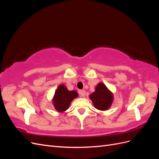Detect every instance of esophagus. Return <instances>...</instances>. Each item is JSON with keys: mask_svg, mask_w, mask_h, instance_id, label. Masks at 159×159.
I'll return each mask as SVG.
<instances>
[{"mask_svg": "<svg viewBox=\"0 0 159 159\" xmlns=\"http://www.w3.org/2000/svg\"><path fill=\"white\" fill-rule=\"evenodd\" d=\"M79 93H80V96L81 97H85V90H80V91H79Z\"/></svg>", "mask_w": 159, "mask_h": 159, "instance_id": "34e87169", "label": "esophagus"}]
</instances>
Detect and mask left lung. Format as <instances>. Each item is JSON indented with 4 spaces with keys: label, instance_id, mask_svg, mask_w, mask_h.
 Wrapping results in <instances>:
<instances>
[{
    "label": "left lung",
    "instance_id": "8db88e82",
    "mask_svg": "<svg viewBox=\"0 0 159 159\" xmlns=\"http://www.w3.org/2000/svg\"><path fill=\"white\" fill-rule=\"evenodd\" d=\"M96 109L102 111L108 109L113 100L112 93L102 83H99L95 88V91L89 95Z\"/></svg>",
    "mask_w": 159,
    "mask_h": 159
}]
</instances>
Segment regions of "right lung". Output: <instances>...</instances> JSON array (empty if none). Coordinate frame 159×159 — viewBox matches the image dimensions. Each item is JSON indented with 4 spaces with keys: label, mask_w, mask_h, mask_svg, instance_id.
<instances>
[{
    "label": "right lung",
    "mask_w": 159,
    "mask_h": 159,
    "mask_svg": "<svg viewBox=\"0 0 159 159\" xmlns=\"http://www.w3.org/2000/svg\"><path fill=\"white\" fill-rule=\"evenodd\" d=\"M75 91H69L64 85H60L56 89L53 98L55 109L58 112H64L69 108L71 101L78 97Z\"/></svg>",
    "instance_id": "add662e5"
}]
</instances>
